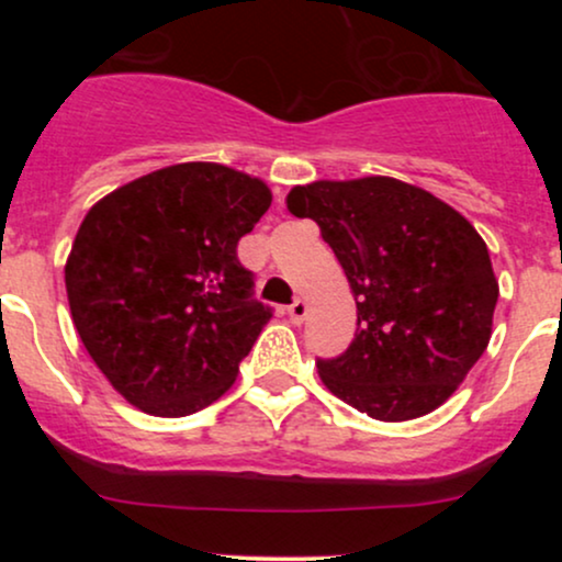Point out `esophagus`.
<instances>
[{"label": "esophagus", "instance_id": "obj_1", "mask_svg": "<svg viewBox=\"0 0 562 562\" xmlns=\"http://www.w3.org/2000/svg\"><path fill=\"white\" fill-rule=\"evenodd\" d=\"M288 314H290V322H293V325H301V322L306 319V314H308V303L303 299H295L288 306Z\"/></svg>", "mask_w": 562, "mask_h": 562}]
</instances>
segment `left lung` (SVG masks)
Instances as JSON below:
<instances>
[{
    "mask_svg": "<svg viewBox=\"0 0 562 562\" xmlns=\"http://www.w3.org/2000/svg\"><path fill=\"white\" fill-rule=\"evenodd\" d=\"M288 211L319 224L357 299V335L319 359L322 383L383 423L438 409L486 351L499 299L473 224L393 177L293 187Z\"/></svg>",
    "mask_w": 562,
    "mask_h": 562,
    "instance_id": "1",
    "label": "left lung"
}]
</instances>
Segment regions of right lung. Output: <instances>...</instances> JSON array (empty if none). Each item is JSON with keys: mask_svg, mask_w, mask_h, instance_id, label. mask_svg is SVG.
<instances>
[{"mask_svg": "<svg viewBox=\"0 0 562 562\" xmlns=\"http://www.w3.org/2000/svg\"><path fill=\"white\" fill-rule=\"evenodd\" d=\"M272 205L261 179L177 164L89 209L66 261L81 344L128 404L184 417L235 383L272 312L237 243Z\"/></svg>", "mask_w": 562, "mask_h": 562, "instance_id": "1", "label": "right lung"}]
</instances>
